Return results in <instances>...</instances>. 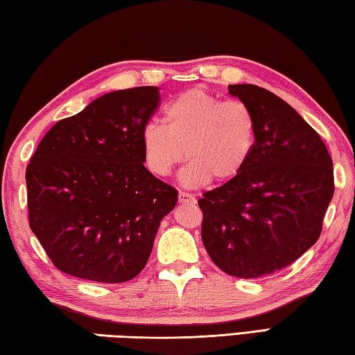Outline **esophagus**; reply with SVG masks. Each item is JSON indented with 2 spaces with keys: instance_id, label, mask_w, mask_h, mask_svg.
Here are the masks:
<instances>
[{
  "instance_id": "34e87169",
  "label": "esophagus",
  "mask_w": 355,
  "mask_h": 355,
  "mask_svg": "<svg viewBox=\"0 0 355 355\" xmlns=\"http://www.w3.org/2000/svg\"><path fill=\"white\" fill-rule=\"evenodd\" d=\"M179 202L181 204H195L196 202V198L190 193H185V191H181L179 193Z\"/></svg>"
}]
</instances>
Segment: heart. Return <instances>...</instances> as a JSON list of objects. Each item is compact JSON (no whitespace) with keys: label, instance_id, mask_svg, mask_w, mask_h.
I'll list each match as a JSON object with an SVG mask.
<instances>
[{"label":"heart","instance_id":"b5f03b06","mask_svg":"<svg viewBox=\"0 0 355 355\" xmlns=\"http://www.w3.org/2000/svg\"><path fill=\"white\" fill-rule=\"evenodd\" d=\"M256 145V118L241 101H223L204 89H191L166 105L165 124L149 121L141 129L143 159L159 178L171 174L185 155L179 174L187 189L229 182L243 171Z\"/></svg>","mask_w":355,"mask_h":355}]
</instances>
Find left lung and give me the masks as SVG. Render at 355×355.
Returning a JSON list of instances; mask_svg holds the SVG:
<instances>
[{
  "label": "left lung",
  "instance_id": "1",
  "mask_svg": "<svg viewBox=\"0 0 355 355\" xmlns=\"http://www.w3.org/2000/svg\"><path fill=\"white\" fill-rule=\"evenodd\" d=\"M256 118V145L237 178L206 191L201 237L226 275L254 279L282 270L320 239L334 196V168L318 132L275 93L229 85Z\"/></svg>",
  "mask_w": 355,
  "mask_h": 355
}]
</instances>
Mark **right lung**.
Masks as SVG:
<instances>
[{
  "instance_id": "right-lung-1",
  "label": "right lung",
  "mask_w": 355,
  "mask_h": 355,
  "mask_svg": "<svg viewBox=\"0 0 355 355\" xmlns=\"http://www.w3.org/2000/svg\"><path fill=\"white\" fill-rule=\"evenodd\" d=\"M159 87L96 98L48 130L26 168L29 227L54 266L120 284L145 268L178 191L145 168L141 129Z\"/></svg>"
}]
</instances>
